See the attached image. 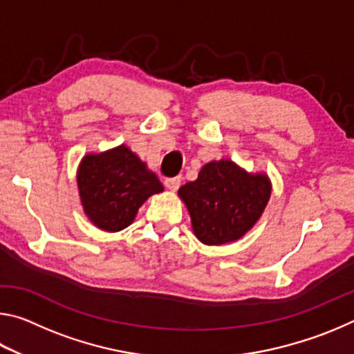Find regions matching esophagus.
<instances>
[{
  "label": "esophagus",
  "mask_w": 354,
  "mask_h": 354,
  "mask_svg": "<svg viewBox=\"0 0 354 354\" xmlns=\"http://www.w3.org/2000/svg\"><path fill=\"white\" fill-rule=\"evenodd\" d=\"M164 184H165L167 189L171 190V192H175V190L179 189V185H181V178H179V176H176V178H167L165 181H164Z\"/></svg>",
  "instance_id": "obj_1"
}]
</instances>
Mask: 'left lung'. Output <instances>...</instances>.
Segmentation results:
<instances>
[{"label":"left lung","instance_id":"8db88e82","mask_svg":"<svg viewBox=\"0 0 354 354\" xmlns=\"http://www.w3.org/2000/svg\"><path fill=\"white\" fill-rule=\"evenodd\" d=\"M196 239L205 245L239 241L261 218L272 194L263 173H248L230 159L212 160L178 190Z\"/></svg>","mask_w":354,"mask_h":354}]
</instances>
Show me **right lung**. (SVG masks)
<instances>
[{
	"instance_id": "right-lung-1",
	"label": "right lung",
	"mask_w": 354,
	"mask_h": 354,
	"mask_svg": "<svg viewBox=\"0 0 354 354\" xmlns=\"http://www.w3.org/2000/svg\"><path fill=\"white\" fill-rule=\"evenodd\" d=\"M76 181L84 212L107 232L129 226L143 203L164 190L158 176L127 145L84 156Z\"/></svg>"
}]
</instances>
